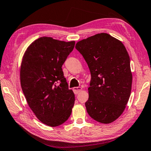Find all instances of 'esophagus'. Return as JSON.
I'll list each match as a JSON object with an SVG mask.
<instances>
[{"label": "esophagus", "instance_id": "1", "mask_svg": "<svg viewBox=\"0 0 151 151\" xmlns=\"http://www.w3.org/2000/svg\"><path fill=\"white\" fill-rule=\"evenodd\" d=\"M73 90L74 93H75V95H77V94H78V93H79L81 91H82V88L79 87H74V88H73Z\"/></svg>", "mask_w": 151, "mask_h": 151}]
</instances>
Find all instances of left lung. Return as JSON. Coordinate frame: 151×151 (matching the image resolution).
Returning a JSON list of instances; mask_svg holds the SVG:
<instances>
[{
	"mask_svg": "<svg viewBox=\"0 0 151 151\" xmlns=\"http://www.w3.org/2000/svg\"><path fill=\"white\" fill-rule=\"evenodd\" d=\"M75 47L91 75L85 103L87 113L98 122H113L123 113L131 93L132 75L127 50L106 33L81 40Z\"/></svg>",
	"mask_w": 151,
	"mask_h": 151,
	"instance_id": "left-lung-1",
	"label": "left lung"
}]
</instances>
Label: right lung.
Masks as SVG:
<instances>
[{
	"label": "right lung",
	"mask_w": 151,
	"mask_h": 151,
	"mask_svg": "<svg viewBox=\"0 0 151 151\" xmlns=\"http://www.w3.org/2000/svg\"><path fill=\"white\" fill-rule=\"evenodd\" d=\"M75 44L40 37L29 45L21 62V86L29 106L40 122L52 127L65 122L75 104L62 69Z\"/></svg>",
	"instance_id": "add662e5"
}]
</instances>
